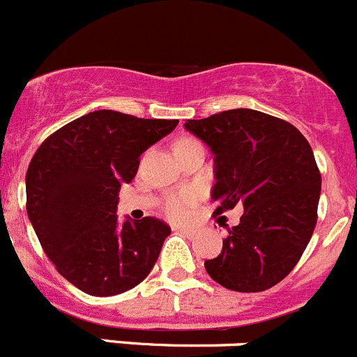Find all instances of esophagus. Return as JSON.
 I'll list each match as a JSON object with an SVG mask.
<instances>
[{
    "mask_svg": "<svg viewBox=\"0 0 357 357\" xmlns=\"http://www.w3.org/2000/svg\"><path fill=\"white\" fill-rule=\"evenodd\" d=\"M176 231H181V234L188 235V237H192V235H195V228L192 227H185V225H178V227H174Z\"/></svg>",
    "mask_w": 357,
    "mask_h": 357,
    "instance_id": "34e87169",
    "label": "esophagus"
}]
</instances>
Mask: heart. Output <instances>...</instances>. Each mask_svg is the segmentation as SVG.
I'll return each mask as SVG.
<instances>
[{
  "label": "heart",
  "instance_id": "heart-1",
  "mask_svg": "<svg viewBox=\"0 0 357 357\" xmlns=\"http://www.w3.org/2000/svg\"><path fill=\"white\" fill-rule=\"evenodd\" d=\"M181 141H190V139H181ZM197 200V193L192 190H186V192L174 193L167 199L165 202V211H167L169 216L172 218H183L188 211V207L192 206Z\"/></svg>",
  "mask_w": 357,
  "mask_h": 357
}]
</instances>
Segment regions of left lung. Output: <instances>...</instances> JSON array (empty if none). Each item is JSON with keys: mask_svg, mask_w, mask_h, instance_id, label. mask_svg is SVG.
Segmentation results:
<instances>
[{"mask_svg": "<svg viewBox=\"0 0 357 357\" xmlns=\"http://www.w3.org/2000/svg\"><path fill=\"white\" fill-rule=\"evenodd\" d=\"M185 129L214 155V214L241 202L220 255L204 263L223 288L258 293L281 282L305 251L317 221L321 174L303 134L255 109H228Z\"/></svg>", "mask_w": 357, "mask_h": 357, "instance_id": "1", "label": "left lung"}]
</instances>
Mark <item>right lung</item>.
<instances>
[{
    "label": "right lung",
    "instance_id": "obj_1",
    "mask_svg": "<svg viewBox=\"0 0 357 357\" xmlns=\"http://www.w3.org/2000/svg\"><path fill=\"white\" fill-rule=\"evenodd\" d=\"M176 126L99 109L61 127L34 153L27 216L59 274L86 295H120L153 268L171 228L150 216L119 223V192L141 155Z\"/></svg>",
    "mask_w": 357,
    "mask_h": 357
}]
</instances>
